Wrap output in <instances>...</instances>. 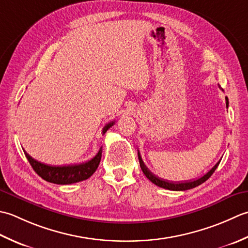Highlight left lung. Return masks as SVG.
Returning a JSON list of instances; mask_svg holds the SVG:
<instances>
[{
	"instance_id": "8db88e82",
	"label": "left lung",
	"mask_w": 248,
	"mask_h": 248,
	"mask_svg": "<svg viewBox=\"0 0 248 248\" xmlns=\"http://www.w3.org/2000/svg\"><path fill=\"white\" fill-rule=\"evenodd\" d=\"M226 106L227 108H228L229 106V102H228V98L226 97ZM138 158H139V163H140V167H141V170H142V172L144 173V175L148 178L152 183H154L155 185L159 186V187H163V188H166V189H169V190H187V189H191L196 187V186H199L200 184L203 183V182H205L206 180H208L210 176L213 174L214 171L216 170L217 167H218L220 160L217 163L213 168H212L208 173H205L203 176H201V178L197 179V180H194V181H187V182H181V183H173V182H169L167 180H163L158 178V176H156L155 174H153L151 171L146 168V166L144 165L142 158H141L140 156V153L138 151Z\"/></svg>"
}]
</instances>
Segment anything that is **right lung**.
<instances>
[{
    "instance_id": "1",
    "label": "right lung",
    "mask_w": 248,
    "mask_h": 248,
    "mask_svg": "<svg viewBox=\"0 0 248 248\" xmlns=\"http://www.w3.org/2000/svg\"><path fill=\"white\" fill-rule=\"evenodd\" d=\"M113 124L114 121L106 125L103 129V134H105ZM23 152L25 157L28 158L29 163L31 164L32 168L40 178H43L45 181L50 182V183L67 185L89 179L95 172L96 169H97L100 163V158H102L103 150L100 148L98 153L89 161H85V163L82 164H75L68 166H50L47 164H43L31 157L24 150Z\"/></svg>"
}]
</instances>
